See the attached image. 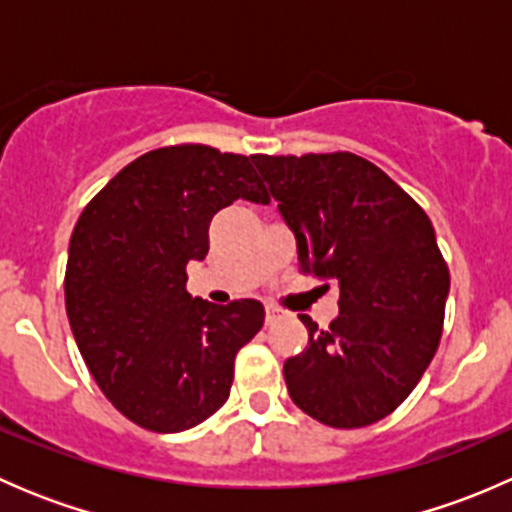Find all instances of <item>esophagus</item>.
Returning a JSON list of instances; mask_svg holds the SVG:
<instances>
[{
    "label": "esophagus",
    "instance_id": "34e87169",
    "mask_svg": "<svg viewBox=\"0 0 512 512\" xmlns=\"http://www.w3.org/2000/svg\"><path fill=\"white\" fill-rule=\"evenodd\" d=\"M280 319H285V309L267 304V307H265V322L275 324V322H280Z\"/></svg>",
    "mask_w": 512,
    "mask_h": 512
}]
</instances>
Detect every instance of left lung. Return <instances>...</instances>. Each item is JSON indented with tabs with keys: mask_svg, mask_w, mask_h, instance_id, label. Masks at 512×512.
Here are the masks:
<instances>
[{
	"mask_svg": "<svg viewBox=\"0 0 512 512\" xmlns=\"http://www.w3.org/2000/svg\"><path fill=\"white\" fill-rule=\"evenodd\" d=\"M297 240L299 270L339 285V317L285 361L294 404L332 428L389 416L436 354L448 267L421 205L354 153L252 156ZM329 287V285H327Z\"/></svg>",
	"mask_w": 512,
	"mask_h": 512,
	"instance_id": "left-lung-1",
	"label": "left lung"
}]
</instances>
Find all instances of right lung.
Here are the masks:
<instances>
[{
  "instance_id": "1",
  "label": "right lung",
  "mask_w": 512,
  "mask_h": 512,
  "mask_svg": "<svg viewBox=\"0 0 512 512\" xmlns=\"http://www.w3.org/2000/svg\"><path fill=\"white\" fill-rule=\"evenodd\" d=\"M270 203L250 158L183 143L128 163L71 232L64 294L76 347L106 399L141 428L178 433L230 396L235 356L265 322L257 299L190 297V260L208 255L210 220Z\"/></svg>"
}]
</instances>
